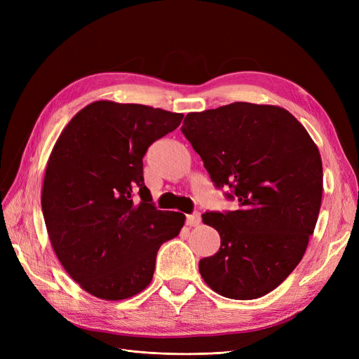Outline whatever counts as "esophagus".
<instances>
[{
	"instance_id": "34e87169",
	"label": "esophagus",
	"mask_w": 359,
	"mask_h": 359,
	"mask_svg": "<svg viewBox=\"0 0 359 359\" xmlns=\"http://www.w3.org/2000/svg\"><path fill=\"white\" fill-rule=\"evenodd\" d=\"M201 214L199 212H193L190 215H187V224L189 226H198L201 223Z\"/></svg>"
}]
</instances>
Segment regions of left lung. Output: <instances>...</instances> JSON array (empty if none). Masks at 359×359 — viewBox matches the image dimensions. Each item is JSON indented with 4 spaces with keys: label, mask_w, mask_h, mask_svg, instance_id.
<instances>
[{
    "label": "left lung",
    "mask_w": 359,
    "mask_h": 359,
    "mask_svg": "<svg viewBox=\"0 0 359 359\" xmlns=\"http://www.w3.org/2000/svg\"><path fill=\"white\" fill-rule=\"evenodd\" d=\"M182 135L201 156L235 211H211L205 224L220 235L201 276L232 299L266 295L306 253L322 202V160L307 130L283 107L235 102L191 112Z\"/></svg>",
    "instance_id": "1"
}]
</instances>
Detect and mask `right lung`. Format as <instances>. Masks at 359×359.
I'll list each match as a JSON object with an SVG mask.
<instances>
[{
  "label": "right lung",
  "instance_id": "add662e5",
  "mask_svg": "<svg viewBox=\"0 0 359 359\" xmlns=\"http://www.w3.org/2000/svg\"><path fill=\"white\" fill-rule=\"evenodd\" d=\"M182 114L94 102L53 147L41 190L49 240L69 276L91 295L118 301L153 280L157 252L186 215L160 211L144 182V156Z\"/></svg>",
  "mask_w": 359,
  "mask_h": 359
}]
</instances>
